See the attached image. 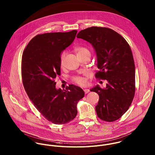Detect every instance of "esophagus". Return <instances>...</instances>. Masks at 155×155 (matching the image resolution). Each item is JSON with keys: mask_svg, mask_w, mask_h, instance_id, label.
I'll return each mask as SVG.
<instances>
[{"mask_svg": "<svg viewBox=\"0 0 155 155\" xmlns=\"http://www.w3.org/2000/svg\"><path fill=\"white\" fill-rule=\"evenodd\" d=\"M84 93H85V94H87V93H89V92H90V91H89V89H84Z\"/></svg>", "mask_w": 155, "mask_h": 155, "instance_id": "1", "label": "esophagus"}]
</instances>
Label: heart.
I'll return each mask as SVG.
<instances>
[{
  "instance_id": "heart-1",
  "label": "heart",
  "mask_w": 155,
  "mask_h": 155,
  "mask_svg": "<svg viewBox=\"0 0 155 155\" xmlns=\"http://www.w3.org/2000/svg\"><path fill=\"white\" fill-rule=\"evenodd\" d=\"M74 51L76 52L78 57H79L80 55H84V54H86L90 53L89 50L87 48H86L85 47H83V46H77V47L75 48ZM65 56H66V52L65 51H63L60 55L59 60H60V64L61 68H63L64 65ZM72 80L74 82H75V83H77V84H78L80 86H84L87 83V80H86V78L83 76H81V75L75 76V77H72Z\"/></svg>"
}]
</instances>
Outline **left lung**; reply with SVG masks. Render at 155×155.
<instances>
[{"label":"left lung","mask_w":155,"mask_h":155,"mask_svg":"<svg viewBox=\"0 0 155 155\" xmlns=\"http://www.w3.org/2000/svg\"><path fill=\"white\" fill-rule=\"evenodd\" d=\"M77 38L94 46L99 71L95 77L106 80V87L91 89L97 93V116L106 122L121 118L129 109L135 93V66L131 48L120 34L106 27L92 26L80 31Z\"/></svg>","instance_id":"obj_1"}]
</instances>
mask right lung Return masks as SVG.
<instances>
[{
	"mask_svg": "<svg viewBox=\"0 0 155 155\" xmlns=\"http://www.w3.org/2000/svg\"><path fill=\"white\" fill-rule=\"evenodd\" d=\"M77 31L38 34L25 48L21 58V77L25 91L38 112L55 124H66L77 114V105L83 90L70 84L57 89L55 78L60 75L59 57L74 40Z\"/></svg>",
	"mask_w": 155,
	"mask_h": 155,
	"instance_id": "right-lung-1",
	"label": "right lung"
}]
</instances>
